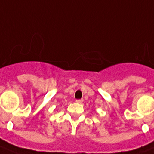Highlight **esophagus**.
<instances>
[{
  "instance_id": "obj_1",
  "label": "esophagus",
  "mask_w": 154,
  "mask_h": 154,
  "mask_svg": "<svg viewBox=\"0 0 154 154\" xmlns=\"http://www.w3.org/2000/svg\"><path fill=\"white\" fill-rule=\"evenodd\" d=\"M76 102L81 104V103L83 102V100H82V99H77V100H76Z\"/></svg>"
}]
</instances>
